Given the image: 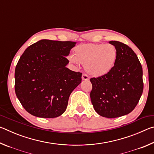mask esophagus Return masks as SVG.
Masks as SVG:
<instances>
[{
  "mask_svg": "<svg viewBox=\"0 0 154 154\" xmlns=\"http://www.w3.org/2000/svg\"><path fill=\"white\" fill-rule=\"evenodd\" d=\"M82 80H85V81L89 80V77H88L86 74L83 73L82 75Z\"/></svg>",
  "mask_w": 154,
  "mask_h": 154,
  "instance_id": "34e87169",
  "label": "esophagus"
}]
</instances>
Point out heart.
Masks as SVG:
<instances>
[{
	"label": "heart",
	"mask_w": 154,
	"mask_h": 154,
	"mask_svg": "<svg viewBox=\"0 0 154 154\" xmlns=\"http://www.w3.org/2000/svg\"><path fill=\"white\" fill-rule=\"evenodd\" d=\"M117 58V49L111 44L87 43L77 45L73 56L69 57L72 63L84 65L88 73L94 77L105 75L113 67Z\"/></svg>",
	"instance_id": "heart-1"
}]
</instances>
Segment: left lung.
I'll use <instances>...</instances> for the list:
<instances>
[{"label": "left lung", "mask_w": 154, "mask_h": 154, "mask_svg": "<svg viewBox=\"0 0 154 154\" xmlns=\"http://www.w3.org/2000/svg\"><path fill=\"white\" fill-rule=\"evenodd\" d=\"M109 43L117 49L116 61L108 73L90 79V98L100 116L115 118L134 110L143 90V69L134 51L117 41Z\"/></svg>", "instance_id": "8db88e82"}]
</instances>
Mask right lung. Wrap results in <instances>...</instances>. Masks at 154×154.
Masks as SVG:
<instances>
[{"label": "right lung", "mask_w": 154, "mask_h": 154, "mask_svg": "<svg viewBox=\"0 0 154 154\" xmlns=\"http://www.w3.org/2000/svg\"><path fill=\"white\" fill-rule=\"evenodd\" d=\"M76 42L43 39L30 45L15 70V91L26 111L43 118H57L66 111L71 92L82 73L66 67Z\"/></svg>", "instance_id": "add662e5"}]
</instances>
